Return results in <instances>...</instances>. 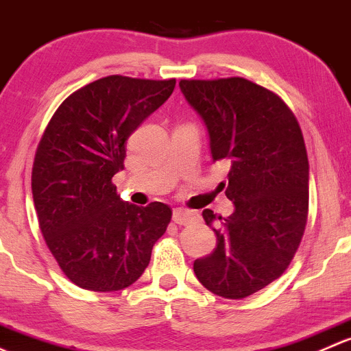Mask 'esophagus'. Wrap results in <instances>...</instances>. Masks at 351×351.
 <instances>
[{
	"instance_id": "obj_1",
	"label": "esophagus",
	"mask_w": 351,
	"mask_h": 351,
	"mask_svg": "<svg viewBox=\"0 0 351 351\" xmlns=\"http://www.w3.org/2000/svg\"><path fill=\"white\" fill-rule=\"evenodd\" d=\"M194 219H196V215H194L193 211H187V209L180 208L172 211V221H174L176 225H189Z\"/></svg>"
}]
</instances>
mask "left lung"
I'll use <instances>...</instances> for the list:
<instances>
[{
    "mask_svg": "<svg viewBox=\"0 0 351 351\" xmlns=\"http://www.w3.org/2000/svg\"><path fill=\"white\" fill-rule=\"evenodd\" d=\"M209 135L213 162L230 160L226 219L202 211L216 248L194 260L213 294L243 299L279 279L308 221L309 162L299 123L279 96L243 77L180 81ZM217 228H214V225Z\"/></svg>",
    "mask_w": 351,
    "mask_h": 351,
    "instance_id": "1",
    "label": "left lung"
}]
</instances>
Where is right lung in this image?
Returning a JSON list of instances; mask_svg holds the SVG:
<instances>
[{"mask_svg":"<svg viewBox=\"0 0 351 351\" xmlns=\"http://www.w3.org/2000/svg\"><path fill=\"white\" fill-rule=\"evenodd\" d=\"M174 88L176 79H97L72 93L43 132L32 171L35 211L47 247L79 287L132 285L171 223L167 204L121 201L111 179L125 167L128 136Z\"/></svg>","mask_w":351,"mask_h":351,"instance_id":"obj_1","label":"right lung"}]
</instances>
